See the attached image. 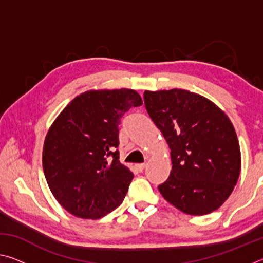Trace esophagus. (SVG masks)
<instances>
[{"instance_id":"obj_1","label":"esophagus","mask_w":263,"mask_h":263,"mask_svg":"<svg viewBox=\"0 0 263 263\" xmlns=\"http://www.w3.org/2000/svg\"><path fill=\"white\" fill-rule=\"evenodd\" d=\"M145 167H146V163H137V164H136V168H137L139 172L144 171Z\"/></svg>"}]
</instances>
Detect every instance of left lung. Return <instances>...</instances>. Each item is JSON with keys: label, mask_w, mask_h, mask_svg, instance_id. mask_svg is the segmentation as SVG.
<instances>
[{"label": "left lung", "mask_w": 263, "mask_h": 263, "mask_svg": "<svg viewBox=\"0 0 263 263\" xmlns=\"http://www.w3.org/2000/svg\"><path fill=\"white\" fill-rule=\"evenodd\" d=\"M145 106L171 148L172 172L158 188L180 211L203 216L219 209L237 184L241 153L224 111L184 89L144 92Z\"/></svg>", "instance_id": "1"}]
</instances>
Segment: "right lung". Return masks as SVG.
<instances>
[{
	"mask_svg": "<svg viewBox=\"0 0 263 263\" xmlns=\"http://www.w3.org/2000/svg\"><path fill=\"white\" fill-rule=\"evenodd\" d=\"M142 104L133 89L88 90L75 97L48 128L43 168L58 203L73 216L99 219L123 202L133 179L118 160V125Z\"/></svg>",
	"mask_w": 263,
	"mask_h": 263,
	"instance_id": "right-lung-1",
	"label": "right lung"
}]
</instances>
